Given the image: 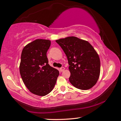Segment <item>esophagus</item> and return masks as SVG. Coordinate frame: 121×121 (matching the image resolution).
<instances>
[{
	"mask_svg": "<svg viewBox=\"0 0 121 121\" xmlns=\"http://www.w3.org/2000/svg\"><path fill=\"white\" fill-rule=\"evenodd\" d=\"M65 69V67H61L59 70H60V72H63Z\"/></svg>",
	"mask_w": 121,
	"mask_h": 121,
	"instance_id": "esophagus-1",
	"label": "esophagus"
}]
</instances>
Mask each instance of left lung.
I'll list each match as a JSON object with an SVG mask.
<instances>
[{
	"instance_id": "1",
	"label": "left lung",
	"mask_w": 121,
	"mask_h": 121,
	"mask_svg": "<svg viewBox=\"0 0 121 121\" xmlns=\"http://www.w3.org/2000/svg\"><path fill=\"white\" fill-rule=\"evenodd\" d=\"M65 53L71 75L69 80L77 89L86 90L96 84L100 75L99 55L87 41L74 36L56 40Z\"/></svg>"
}]
</instances>
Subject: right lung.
I'll return each instance as SVG.
<instances>
[{
  "label": "right lung",
  "instance_id": "obj_1",
  "mask_svg": "<svg viewBox=\"0 0 121 121\" xmlns=\"http://www.w3.org/2000/svg\"><path fill=\"white\" fill-rule=\"evenodd\" d=\"M50 44L48 39H37L25 46L22 52L21 78L28 89L39 96L53 90L59 75L58 70L48 64L47 52Z\"/></svg>",
  "mask_w": 121,
  "mask_h": 121
}]
</instances>
